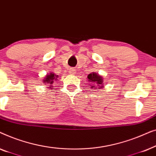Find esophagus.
Instances as JSON below:
<instances>
[{"label":"esophagus","instance_id":"1","mask_svg":"<svg viewBox=\"0 0 156 156\" xmlns=\"http://www.w3.org/2000/svg\"><path fill=\"white\" fill-rule=\"evenodd\" d=\"M75 72H76L75 69H73V68H72V69H70V70H69V74H75Z\"/></svg>","mask_w":156,"mask_h":156}]
</instances>
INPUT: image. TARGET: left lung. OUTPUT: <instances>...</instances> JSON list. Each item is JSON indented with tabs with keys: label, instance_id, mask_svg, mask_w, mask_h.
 <instances>
[{
	"label": "left lung",
	"instance_id": "1",
	"mask_svg": "<svg viewBox=\"0 0 156 156\" xmlns=\"http://www.w3.org/2000/svg\"><path fill=\"white\" fill-rule=\"evenodd\" d=\"M88 78V81L90 83L89 87H91V89H101L104 87V80L103 77L99 74L96 73V72H91L87 76Z\"/></svg>",
	"mask_w": 156,
	"mask_h": 156
}]
</instances>
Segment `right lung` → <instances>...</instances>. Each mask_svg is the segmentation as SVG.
<instances>
[{
	"instance_id": "1",
	"label": "right lung",
	"mask_w": 156,
	"mask_h": 156,
	"mask_svg": "<svg viewBox=\"0 0 156 156\" xmlns=\"http://www.w3.org/2000/svg\"><path fill=\"white\" fill-rule=\"evenodd\" d=\"M57 78H58V75H56V74H55L53 72H50L49 74H46L45 77L42 80V82H43L44 84H45V85L48 84L49 85L48 87L51 89L53 87L52 86L53 82H54L55 81H57ZM47 86H48V85H47Z\"/></svg>"
}]
</instances>
